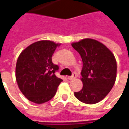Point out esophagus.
<instances>
[{
  "instance_id": "esophagus-1",
  "label": "esophagus",
  "mask_w": 129,
  "mask_h": 129,
  "mask_svg": "<svg viewBox=\"0 0 129 129\" xmlns=\"http://www.w3.org/2000/svg\"><path fill=\"white\" fill-rule=\"evenodd\" d=\"M76 77H77V74H75V72H74V73H73V74H72V76H68V79H70V80H72V79H75Z\"/></svg>"
}]
</instances>
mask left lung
Instances as JSON below:
<instances>
[{
  "mask_svg": "<svg viewBox=\"0 0 129 129\" xmlns=\"http://www.w3.org/2000/svg\"><path fill=\"white\" fill-rule=\"evenodd\" d=\"M83 61V88L75 92V97L86 104L101 101L109 93L116 80L117 61L111 51L102 43L85 38L73 43Z\"/></svg>",
  "mask_w": 129,
  "mask_h": 129,
  "instance_id": "obj_1",
  "label": "left lung"
}]
</instances>
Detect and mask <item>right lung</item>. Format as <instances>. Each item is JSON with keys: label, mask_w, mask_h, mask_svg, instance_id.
<instances>
[{"label": "right lung", "mask_w": 129, "mask_h": 129, "mask_svg": "<svg viewBox=\"0 0 129 129\" xmlns=\"http://www.w3.org/2000/svg\"><path fill=\"white\" fill-rule=\"evenodd\" d=\"M59 45L52 41H38L20 54L16 66V79L20 90L29 101L41 104L54 97L63 81L55 76L59 66L52 59Z\"/></svg>", "instance_id": "obj_1"}]
</instances>
